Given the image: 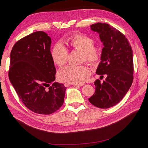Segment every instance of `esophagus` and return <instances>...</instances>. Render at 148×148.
<instances>
[{"label": "esophagus", "mask_w": 148, "mask_h": 148, "mask_svg": "<svg viewBox=\"0 0 148 148\" xmlns=\"http://www.w3.org/2000/svg\"><path fill=\"white\" fill-rule=\"evenodd\" d=\"M66 85H68V84H65V86H66ZM83 85H84V83L80 84H73V86L75 87H80V86H83Z\"/></svg>", "instance_id": "34e87169"}]
</instances>
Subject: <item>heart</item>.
Masks as SVG:
<instances>
[{"mask_svg": "<svg viewBox=\"0 0 148 148\" xmlns=\"http://www.w3.org/2000/svg\"><path fill=\"white\" fill-rule=\"evenodd\" d=\"M67 42L75 50L82 51V62L86 61L94 65L101 57V50L94 45L95 40L92 37L81 33L75 34L68 38ZM53 62L58 66H62L67 62L68 51L61 42L54 45L51 52ZM91 71L86 65H68L61 69L58 74L59 80L62 82L74 84H82L90 75Z\"/></svg>", "mask_w": 148, "mask_h": 148, "instance_id": "1", "label": "heart"}]
</instances>
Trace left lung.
Instances as JSON below:
<instances>
[{"label": "left lung", "instance_id": "8db88e82", "mask_svg": "<svg viewBox=\"0 0 148 148\" xmlns=\"http://www.w3.org/2000/svg\"><path fill=\"white\" fill-rule=\"evenodd\" d=\"M90 27L104 45L96 73L107 77L103 83L99 79L94 82L95 91L89 101L97 107L108 108L121 101L133 83V50L125 36L112 26L98 23Z\"/></svg>", "mask_w": 148, "mask_h": 148}]
</instances>
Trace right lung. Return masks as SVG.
Returning <instances> with one entry per match:
<instances>
[{"label":"right lung","mask_w":148,"mask_h":148,"mask_svg":"<svg viewBox=\"0 0 148 148\" xmlns=\"http://www.w3.org/2000/svg\"><path fill=\"white\" fill-rule=\"evenodd\" d=\"M51 38L42 31L31 34L14 44L8 76L22 103L33 112L50 114L63 105L66 87L54 82Z\"/></svg>","instance_id":"right-lung-1"}]
</instances>
